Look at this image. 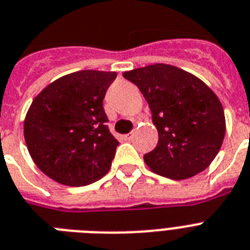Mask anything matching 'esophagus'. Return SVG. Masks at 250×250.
I'll use <instances>...</instances> for the list:
<instances>
[{
  "label": "esophagus",
  "mask_w": 250,
  "mask_h": 250,
  "mask_svg": "<svg viewBox=\"0 0 250 250\" xmlns=\"http://www.w3.org/2000/svg\"><path fill=\"white\" fill-rule=\"evenodd\" d=\"M132 137H133V133H128V135L125 136V141H131Z\"/></svg>",
  "instance_id": "obj_1"
}]
</instances>
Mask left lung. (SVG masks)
I'll use <instances>...</instances> for the list:
<instances>
[{"label": "left lung", "instance_id": "1", "mask_svg": "<svg viewBox=\"0 0 250 250\" xmlns=\"http://www.w3.org/2000/svg\"><path fill=\"white\" fill-rule=\"evenodd\" d=\"M135 83L151 110L159 140L144 155L154 173L186 180L213 162L226 132L224 107L217 95L191 73L168 64L123 73Z\"/></svg>", "mask_w": 250, "mask_h": 250}]
</instances>
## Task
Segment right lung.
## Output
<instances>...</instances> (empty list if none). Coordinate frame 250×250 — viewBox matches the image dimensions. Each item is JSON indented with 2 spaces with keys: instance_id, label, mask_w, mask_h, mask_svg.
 Returning <instances> with one entry per match:
<instances>
[{
  "instance_id": "1",
  "label": "right lung",
  "mask_w": 250,
  "mask_h": 250,
  "mask_svg": "<svg viewBox=\"0 0 250 250\" xmlns=\"http://www.w3.org/2000/svg\"><path fill=\"white\" fill-rule=\"evenodd\" d=\"M115 72L79 70L38 93L24 119V139L41 171L66 186H86L109 172L119 143L103 100Z\"/></svg>"
}]
</instances>
